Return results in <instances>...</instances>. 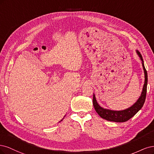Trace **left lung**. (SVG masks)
<instances>
[{
	"label": "left lung",
	"mask_w": 154,
	"mask_h": 154,
	"mask_svg": "<svg viewBox=\"0 0 154 154\" xmlns=\"http://www.w3.org/2000/svg\"><path fill=\"white\" fill-rule=\"evenodd\" d=\"M136 54H137V56L140 58L141 61L142 66L144 70V74H145V82H144V86L143 87V90L140 97H139V98L136 100V102L134 103L132 106H131L128 108L125 109L120 110V111L108 109L103 108L99 105L98 103L97 102L95 94L93 93V103L96 112L102 118L105 119V120L107 121L115 122H127L132 117L134 116L141 109L144 105V103H145V99H146V95L148 75H147V72L145 69V65H144L143 59L141 53L137 50H136Z\"/></svg>",
	"instance_id": "left-lung-1"
}]
</instances>
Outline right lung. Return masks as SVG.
Listing matches in <instances>:
<instances>
[{
  "instance_id": "1",
  "label": "right lung",
  "mask_w": 154,
  "mask_h": 154,
  "mask_svg": "<svg viewBox=\"0 0 154 154\" xmlns=\"http://www.w3.org/2000/svg\"><path fill=\"white\" fill-rule=\"evenodd\" d=\"M63 119H64V118H63V119H62V120H61V121H62V120H63ZM61 121H60V122H61Z\"/></svg>"
}]
</instances>
